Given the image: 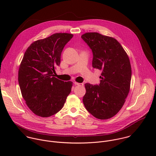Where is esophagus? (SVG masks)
Masks as SVG:
<instances>
[{
	"instance_id": "obj_1",
	"label": "esophagus",
	"mask_w": 156,
	"mask_h": 156,
	"mask_svg": "<svg viewBox=\"0 0 156 156\" xmlns=\"http://www.w3.org/2000/svg\"><path fill=\"white\" fill-rule=\"evenodd\" d=\"M74 84L75 85H78V86H83V83H77V82H74Z\"/></svg>"
}]
</instances>
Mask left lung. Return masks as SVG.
Listing matches in <instances>:
<instances>
[{
	"label": "left lung",
	"instance_id": "8db88e82",
	"mask_svg": "<svg viewBox=\"0 0 156 156\" xmlns=\"http://www.w3.org/2000/svg\"><path fill=\"white\" fill-rule=\"evenodd\" d=\"M81 38L92 50L93 67L102 70L99 85L85 84L83 104L94 117L108 119L119 112L129 91V59L121 44L112 37L86 33Z\"/></svg>",
	"mask_w": 156,
	"mask_h": 156
}]
</instances>
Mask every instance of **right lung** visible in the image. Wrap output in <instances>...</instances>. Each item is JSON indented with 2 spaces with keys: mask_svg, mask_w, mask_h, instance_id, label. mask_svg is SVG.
<instances>
[{
  "mask_svg": "<svg viewBox=\"0 0 156 156\" xmlns=\"http://www.w3.org/2000/svg\"><path fill=\"white\" fill-rule=\"evenodd\" d=\"M73 36L55 33L33 42L24 54L18 83L27 105L36 115L48 117L57 113L71 92L73 83L60 80L54 73L65 46Z\"/></svg>",
  "mask_w": 156,
  "mask_h": 156,
  "instance_id": "1",
  "label": "right lung"
}]
</instances>
